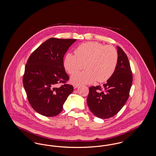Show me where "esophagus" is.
<instances>
[{"mask_svg":"<svg viewBox=\"0 0 156 156\" xmlns=\"http://www.w3.org/2000/svg\"><path fill=\"white\" fill-rule=\"evenodd\" d=\"M73 86H74V88H78L79 87V85H78V84H74Z\"/></svg>","mask_w":156,"mask_h":156,"instance_id":"esophagus-1","label":"esophagus"}]
</instances>
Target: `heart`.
Listing matches in <instances>:
<instances>
[{
	"label": "heart",
	"instance_id": "heart-1",
	"mask_svg": "<svg viewBox=\"0 0 156 156\" xmlns=\"http://www.w3.org/2000/svg\"><path fill=\"white\" fill-rule=\"evenodd\" d=\"M75 55L68 53L64 59L67 73L73 75L81 69L85 71L74 75L71 81L75 84L104 82L108 80L115 71L118 61L116 49L111 45L97 41H89L78 45Z\"/></svg>",
	"mask_w": 156,
	"mask_h": 156
}]
</instances>
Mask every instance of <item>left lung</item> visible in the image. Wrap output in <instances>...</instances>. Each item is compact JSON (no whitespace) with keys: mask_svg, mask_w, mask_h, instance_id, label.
Instances as JSON below:
<instances>
[{"mask_svg":"<svg viewBox=\"0 0 156 156\" xmlns=\"http://www.w3.org/2000/svg\"><path fill=\"white\" fill-rule=\"evenodd\" d=\"M118 61L115 71L103 86L89 87L87 104L98 118L114 116L126 104L133 81V75L126 53L118 46Z\"/></svg>","mask_w":156,"mask_h":156,"instance_id":"8db88e82","label":"left lung"}]
</instances>
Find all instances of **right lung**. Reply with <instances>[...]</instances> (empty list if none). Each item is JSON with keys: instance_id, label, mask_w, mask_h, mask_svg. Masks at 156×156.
Instances as JSON below:
<instances>
[{"instance_id": "obj_1", "label": "right lung", "mask_w": 156, "mask_h": 156, "mask_svg": "<svg viewBox=\"0 0 156 156\" xmlns=\"http://www.w3.org/2000/svg\"><path fill=\"white\" fill-rule=\"evenodd\" d=\"M76 39L50 38L30 55L25 66L23 83L31 106L39 114L55 116L74 87L67 83L69 76L64 67V56ZM58 83H62L57 87Z\"/></svg>"}]
</instances>
